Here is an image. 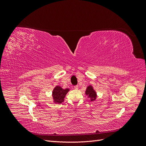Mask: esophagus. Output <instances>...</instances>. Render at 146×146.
I'll list each match as a JSON object with an SVG mask.
<instances>
[{"mask_svg": "<svg viewBox=\"0 0 146 146\" xmlns=\"http://www.w3.org/2000/svg\"><path fill=\"white\" fill-rule=\"evenodd\" d=\"M74 89H76V90H78V85L75 86H74Z\"/></svg>", "mask_w": 146, "mask_h": 146, "instance_id": "esophagus-1", "label": "esophagus"}]
</instances>
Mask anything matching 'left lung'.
Returning a JSON list of instances; mask_svg holds the SVG:
<instances>
[{
  "label": "left lung",
  "instance_id": "left-lung-1",
  "mask_svg": "<svg viewBox=\"0 0 146 146\" xmlns=\"http://www.w3.org/2000/svg\"><path fill=\"white\" fill-rule=\"evenodd\" d=\"M85 94L88 96V98L90 99V101H94L97 98V92L94 90L93 87L91 85L87 86L85 91Z\"/></svg>",
  "mask_w": 146,
  "mask_h": 146
}]
</instances>
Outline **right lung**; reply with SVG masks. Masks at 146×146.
<instances>
[{"label": "right lung", "mask_w": 146, "mask_h": 146, "mask_svg": "<svg viewBox=\"0 0 146 146\" xmlns=\"http://www.w3.org/2000/svg\"><path fill=\"white\" fill-rule=\"evenodd\" d=\"M70 91L69 88L63 89L60 86H56L52 91L53 102L55 104H61L64 102L66 94Z\"/></svg>", "instance_id": "add662e5"}]
</instances>
